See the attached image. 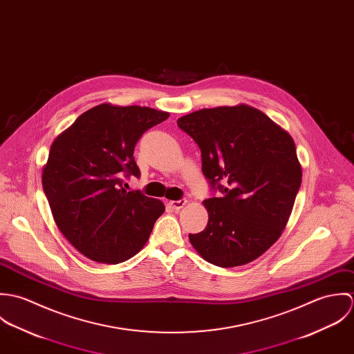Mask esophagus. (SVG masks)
Returning a JSON list of instances; mask_svg holds the SVG:
<instances>
[{"instance_id": "34e87169", "label": "esophagus", "mask_w": 354, "mask_h": 354, "mask_svg": "<svg viewBox=\"0 0 354 354\" xmlns=\"http://www.w3.org/2000/svg\"><path fill=\"white\" fill-rule=\"evenodd\" d=\"M187 204V201L185 199H181V201H173V202H170V205L176 209V211H180L181 208H184V205Z\"/></svg>"}]
</instances>
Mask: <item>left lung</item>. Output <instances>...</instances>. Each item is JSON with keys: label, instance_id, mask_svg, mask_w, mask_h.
Here are the masks:
<instances>
[{"label": "left lung", "instance_id": "8db88e82", "mask_svg": "<svg viewBox=\"0 0 354 354\" xmlns=\"http://www.w3.org/2000/svg\"><path fill=\"white\" fill-rule=\"evenodd\" d=\"M202 151V170L222 198L203 204L208 223L192 247L218 267L251 263L282 234L303 170L283 128L248 104L202 109L177 120Z\"/></svg>", "mask_w": 354, "mask_h": 354}]
</instances>
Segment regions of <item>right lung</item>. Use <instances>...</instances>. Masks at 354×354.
Wrapping results in <instances>:
<instances>
[{
    "instance_id": "right-lung-1",
    "label": "right lung",
    "mask_w": 354,
    "mask_h": 354,
    "mask_svg": "<svg viewBox=\"0 0 354 354\" xmlns=\"http://www.w3.org/2000/svg\"><path fill=\"white\" fill-rule=\"evenodd\" d=\"M167 111L101 103L76 118L51 145L42 185L64 237L86 257L122 263L150 239L165 204L122 188V176L140 171L133 150Z\"/></svg>"
}]
</instances>
